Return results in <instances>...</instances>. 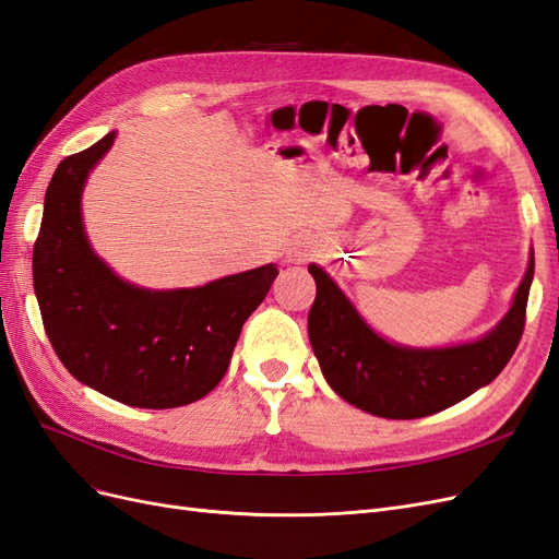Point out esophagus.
Instances as JSON below:
<instances>
[{
	"label": "esophagus",
	"instance_id": "esophagus-1",
	"mask_svg": "<svg viewBox=\"0 0 559 559\" xmlns=\"http://www.w3.org/2000/svg\"><path fill=\"white\" fill-rule=\"evenodd\" d=\"M314 253V247L310 245V242H298L296 247H294V259L298 261V263H306L310 257Z\"/></svg>",
	"mask_w": 559,
	"mask_h": 559
}]
</instances>
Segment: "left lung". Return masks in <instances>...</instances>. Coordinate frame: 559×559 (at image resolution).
Returning a JSON list of instances; mask_svg holds the SVG:
<instances>
[{
	"label": "left lung",
	"mask_w": 559,
	"mask_h": 559,
	"mask_svg": "<svg viewBox=\"0 0 559 559\" xmlns=\"http://www.w3.org/2000/svg\"><path fill=\"white\" fill-rule=\"evenodd\" d=\"M317 298L308 335L321 373L333 392L364 413L417 419L441 413L492 382L511 361L524 331L534 249L509 312L478 341L450 347H405L386 341L317 263L308 265Z\"/></svg>",
	"instance_id": "obj_1"
}]
</instances>
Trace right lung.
I'll use <instances>...</instances> for the list:
<instances>
[{
	"label": "right lung",
	"mask_w": 559,
	"mask_h": 559,
	"mask_svg": "<svg viewBox=\"0 0 559 559\" xmlns=\"http://www.w3.org/2000/svg\"><path fill=\"white\" fill-rule=\"evenodd\" d=\"M116 130L64 158L44 198L32 277L58 359L95 392L132 408H179L222 382L242 324L273 286L275 263L191 289L118 277L83 228L81 195Z\"/></svg>",
	"instance_id": "1"
}]
</instances>
